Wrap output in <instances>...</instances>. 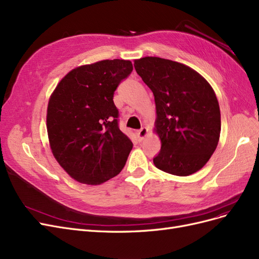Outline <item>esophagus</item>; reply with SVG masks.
<instances>
[{
  "instance_id": "34e87169",
  "label": "esophagus",
  "mask_w": 259,
  "mask_h": 259,
  "mask_svg": "<svg viewBox=\"0 0 259 259\" xmlns=\"http://www.w3.org/2000/svg\"><path fill=\"white\" fill-rule=\"evenodd\" d=\"M147 133H148V129H147L146 127H143L142 129H140V130L138 131V133H137L139 140H140V141H143V140L146 138Z\"/></svg>"
}]
</instances>
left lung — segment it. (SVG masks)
Segmentation results:
<instances>
[{
	"label": "left lung",
	"mask_w": 259,
	"mask_h": 259,
	"mask_svg": "<svg viewBox=\"0 0 259 259\" xmlns=\"http://www.w3.org/2000/svg\"><path fill=\"white\" fill-rule=\"evenodd\" d=\"M135 68L155 97L154 132L161 142L156 168L178 177L202 169L221 135L220 104L212 86L194 69L159 57L137 59Z\"/></svg>",
	"instance_id": "1"
}]
</instances>
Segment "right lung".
I'll list each match as a JSON object with an SVG mask.
<instances>
[{
	"instance_id": "right-lung-1",
	"label": "right lung",
	"mask_w": 259,
	"mask_h": 259,
	"mask_svg": "<svg viewBox=\"0 0 259 259\" xmlns=\"http://www.w3.org/2000/svg\"><path fill=\"white\" fill-rule=\"evenodd\" d=\"M130 60H102L70 71L49 98L46 127L56 160L72 179L100 185L119 174L132 149L118 128L113 97Z\"/></svg>"
}]
</instances>
